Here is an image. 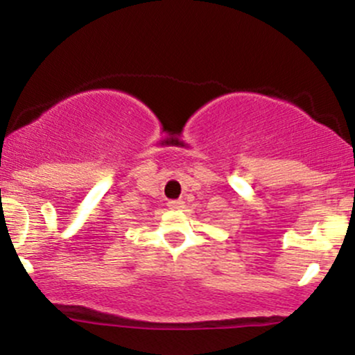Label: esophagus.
Here are the masks:
<instances>
[{
    "label": "esophagus",
    "mask_w": 355,
    "mask_h": 355,
    "mask_svg": "<svg viewBox=\"0 0 355 355\" xmlns=\"http://www.w3.org/2000/svg\"><path fill=\"white\" fill-rule=\"evenodd\" d=\"M168 207L172 210H180V209H183V207H185V203H183V200H170Z\"/></svg>",
    "instance_id": "esophagus-1"
}]
</instances>
